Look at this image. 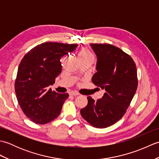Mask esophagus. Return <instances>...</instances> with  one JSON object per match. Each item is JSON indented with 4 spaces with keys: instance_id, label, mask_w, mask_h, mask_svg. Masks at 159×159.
<instances>
[{
    "instance_id": "obj_1",
    "label": "esophagus",
    "mask_w": 159,
    "mask_h": 159,
    "mask_svg": "<svg viewBox=\"0 0 159 159\" xmlns=\"http://www.w3.org/2000/svg\"><path fill=\"white\" fill-rule=\"evenodd\" d=\"M79 93L77 92H75V91H72V92H70V96H78L79 95Z\"/></svg>"
}]
</instances>
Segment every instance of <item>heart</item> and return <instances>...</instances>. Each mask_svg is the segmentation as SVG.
Here are the masks:
<instances>
[{"label":"heart","instance_id":"obj_1","mask_svg":"<svg viewBox=\"0 0 159 159\" xmlns=\"http://www.w3.org/2000/svg\"><path fill=\"white\" fill-rule=\"evenodd\" d=\"M80 59H93V55L89 50L83 49L79 53Z\"/></svg>","mask_w":159,"mask_h":159}]
</instances>
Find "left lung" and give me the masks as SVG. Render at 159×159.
<instances>
[{
  "label": "left lung",
  "instance_id": "obj_1",
  "mask_svg": "<svg viewBox=\"0 0 159 159\" xmlns=\"http://www.w3.org/2000/svg\"><path fill=\"white\" fill-rule=\"evenodd\" d=\"M97 55L96 70L92 81L105 90L96 101L88 96V104L80 110L87 122L98 128L116 123L126 113L138 85L136 64L122 50L107 43H91Z\"/></svg>",
  "mask_w": 159,
  "mask_h": 159
}]
</instances>
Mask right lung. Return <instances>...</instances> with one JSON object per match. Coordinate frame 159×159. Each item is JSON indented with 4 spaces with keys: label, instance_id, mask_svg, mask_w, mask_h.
Returning <instances> with one entry per match:
<instances>
[{
    "label": "right lung",
    "instance_id": "add662e5",
    "mask_svg": "<svg viewBox=\"0 0 159 159\" xmlns=\"http://www.w3.org/2000/svg\"><path fill=\"white\" fill-rule=\"evenodd\" d=\"M77 46L44 42L29 50L20 61L15 92L23 113L33 122L44 124L59 116L69 94L57 93L48 87L61 72V57Z\"/></svg>",
    "mask_w": 159,
    "mask_h": 159
}]
</instances>
